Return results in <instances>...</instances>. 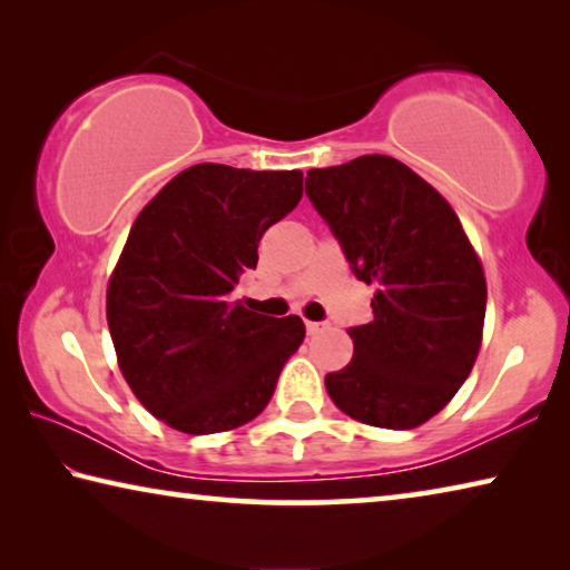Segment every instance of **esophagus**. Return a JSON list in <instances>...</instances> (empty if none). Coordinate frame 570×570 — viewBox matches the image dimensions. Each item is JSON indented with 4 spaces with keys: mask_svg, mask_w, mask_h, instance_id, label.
I'll return each instance as SVG.
<instances>
[{
    "mask_svg": "<svg viewBox=\"0 0 570 570\" xmlns=\"http://www.w3.org/2000/svg\"><path fill=\"white\" fill-rule=\"evenodd\" d=\"M324 330H326V324H322V322H306V332L308 334H320Z\"/></svg>",
    "mask_w": 570,
    "mask_h": 570,
    "instance_id": "34e87169",
    "label": "esophagus"
}]
</instances>
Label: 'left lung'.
Instances as JSON below:
<instances>
[{"instance_id": "1", "label": "left lung", "mask_w": 570, "mask_h": 570, "mask_svg": "<svg viewBox=\"0 0 570 570\" xmlns=\"http://www.w3.org/2000/svg\"><path fill=\"white\" fill-rule=\"evenodd\" d=\"M306 196L352 274L377 286L374 320L350 326L354 356L326 392L352 420L417 428L475 364L488 302L475 250L448 200L390 156L308 170Z\"/></svg>"}]
</instances>
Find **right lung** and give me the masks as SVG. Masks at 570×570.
Listing matches in <instances>:
<instances>
[{
  "mask_svg": "<svg viewBox=\"0 0 570 570\" xmlns=\"http://www.w3.org/2000/svg\"><path fill=\"white\" fill-rule=\"evenodd\" d=\"M302 178L200 163L135 218L108 286V326L122 377L168 428L214 435L250 422L304 342L298 316L230 298L266 228L302 200Z\"/></svg>",
  "mask_w": 570,
  "mask_h": 570,
  "instance_id": "add662e5",
  "label": "right lung"
}]
</instances>
